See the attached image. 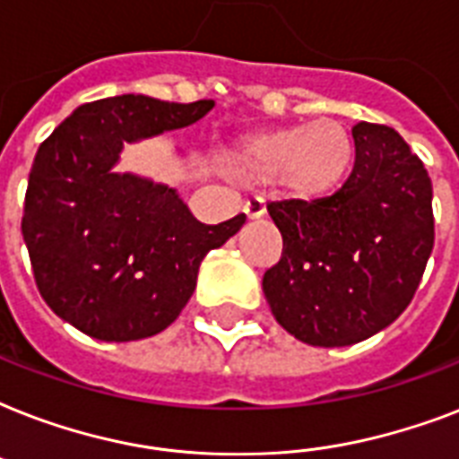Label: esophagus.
<instances>
[{"label":"esophagus","mask_w":459,"mask_h":459,"mask_svg":"<svg viewBox=\"0 0 459 459\" xmlns=\"http://www.w3.org/2000/svg\"><path fill=\"white\" fill-rule=\"evenodd\" d=\"M243 212L245 216H247V221H259V219L266 214L264 200H247L245 202Z\"/></svg>","instance_id":"34e87169"}]
</instances>
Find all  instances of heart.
I'll list each match as a JSON object with an SVG mask.
<instances>
[{"instance_id": "1", "label": "heart", "mask_w": 459, "mask_h": 459, "mask_svg": "<svg viewBox=\"0 0 459 459\" xmlns=\"http://www.w3.org/2000/svg\"><path fill=\"white\" fill-rule=\"evenodd\" d=\"M352 159V143L338 121L286 126L259 133L233 154V171L250 183H272L293 197L314 200L331 193Z\"/></svg>"}]
</instances>
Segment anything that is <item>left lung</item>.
I'll return each instance as SVG.
<instances>
[{"label":"left lung","instance_id":"8db88e82","mask_svg":"<svg viewBox=\"0 0 459 459\" xmlns=\"http://www.w3.org/2000/svg\"><path fill=\"white\" fill-rule=\"evenodd\" d=\"M355 166L341 190L266 204L283 236L262 290L281 326L316 348H342L405 312L434 250V187L388 126L352 128Z\"/></svg>","mask_w":459,"mask_h":459}]
</instances>
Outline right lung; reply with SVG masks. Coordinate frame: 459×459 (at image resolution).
<instances>
[{"label": "right lung", "mask_w": 459, "mask_h": 459, "mask_svg": "<svg viewBox=\"0 0 459 459\" xmlns=\"http://www.w3.org/2000/svg\"><path fill=\"white\" fill-rule=\"evenodd\" d=\"M212 107L109 97L78 107L39 145L21 230L39 295L90 338L164 331L190 300L204 255L245 223V214L200 223L173 187L114 171L126 143L186 128Z\"/></svg>", "instance_id": "right-lung-1"}]
</instances>
